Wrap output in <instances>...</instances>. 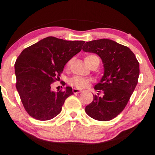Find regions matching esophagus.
Here are the masks:
<instances>
[{"label": "esophagus", "instance_id": "obj_1", "mask_svg": "<svg viewBox=\"0 0 155 155\" xmlns=\"http://www.w3.org/2000/svg\"><path fill=\"white\" fill-rule=\"evenodd\" d=\"M82 92V91L81 90H79V89H77V88L73 89V92L74 93V94H78V93H80Z\"/></svg>", "mask_w": 155, "mask_h": 155}]
</instances>
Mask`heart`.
Returning a JSON list of instances; mask_svg holds the SVG:
<instances>
[{
	"label": "heart",
	"mask_w": 155,
	"mask_h": 155,
	"mask_svg": "<svg viewBox=\"0 0 155 155\" xmlns=\"http://www.w3.org/2000/svg\"><path fill=\"white\" fill-rule=\"evenodd\" d=\"M96 56L94 55H88L85 57L84 58V61H85L86 64L89 65V60L92 57H94ZM70 63H71V61H68L67 63V66H69ZM91 82V80L88 78L80 77V76H75V77L72 78L71 80H69V83L71 85L75 87L78 89H84L90 85Z\"/></svg>",
	"instance_id": "heart-1"
}]
</instances>
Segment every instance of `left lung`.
<instances>
[{
    "label": "left lung",
    "mask_w": 155,
    "mask_h": 155,
    "mask_svg": "<svg viewBox=\"0 0 155 155\" xmlns=\"http://www.w3.org/2000/svg\"><path fill=\"white\" fill-rule=\"evenodd\" d=\"M82 50L98 55L102 61L104 75L94 86L97 94L85 107L88 116L108 121L126 107L137 84L140 65L128 47L113 40L101 39L87 41Z\"/></svg>",
    "instance_id": "8db88e82"
}]
</instances>
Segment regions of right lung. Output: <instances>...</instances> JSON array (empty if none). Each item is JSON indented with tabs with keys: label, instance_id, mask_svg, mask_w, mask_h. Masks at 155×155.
Listing matches in <instances>:
<instances>
[{
	"label": "right lung",
	"instance_id": "add662e5",
	"mask_svg": "<svg viewBox=\"0 0 155 155\" xmlns=\"http://www.w3.org/2000/svg\"><path fill=\"white\" fill-rule=\"evenodd\" d=\"M84 41L48 37L25 48L15 63L16 88L25 109L31 117L48 120L61 113L71 87L55 92L51 84L60 80L68 61L82 49Z\"/></svg>",
	"mask_w": 155,
	"mask_h": 155
}]
</instances>
